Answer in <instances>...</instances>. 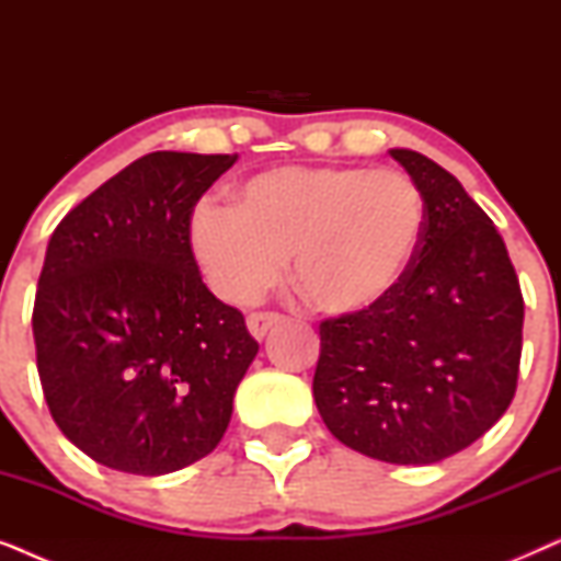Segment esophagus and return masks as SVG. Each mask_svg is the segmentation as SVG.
<instances>
[{
  "mask_svg": "<svg viewBox=\"0 0 561 561\" xmlns=\"http://www.w3.org/2000/svg\"><path fill=\"white\" fill-rule=\"evenodd\" d=\"M280 321H283L280 313L255 311V313H250V317H248V329H250V334L255 336V340H263V336L271 332L275 324H280Z\"/></svg>",
  "mask_w": 561,
  "mask_h": 561,
  "instance_id": "1",
  "label": "esophagus"
}]
</instances>
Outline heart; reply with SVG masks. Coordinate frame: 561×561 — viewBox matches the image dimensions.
I'll return each mask as SVG.
<instances>
[{
	"mask_svg": "<svg viewBox=\"0 0 561 561\" xmlns=\"http://www.w3.org/2000/svg\"><path fill=\"white\" fill-rule=\"evenodd\" d=\"M426 232L411 175L365 165H283L252 175L232 206L202 202L188 244L214 294L250 304L290 280L327 317L370 311L401 286Z\"/></svg>",
	"mask_w": 561,
	"mask_h": 561,
	"instance_id": "b5f03b06",
	"label": "heart"
}]
</instances>
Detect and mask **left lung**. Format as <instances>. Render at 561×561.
<instances>
[{"label": "left lung", "instance_id": "8db88e82", "mask_svg": "<svg viewBox=\"0 0 561 561\" xmlns=\"http://www.w3.org/2000/svg\"><path fill=\"white\" fill-rule=\"evenodd\" d=\"M390 156L424 191V242L386 301L321 321L313 401L359 455L434 465L478 442L516 396L524 296L462 183L416 150Z\"/></svg>", "mask_w": 561, "mask_h": 561}]
</instances>
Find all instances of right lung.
<instances>
[{
    "instance_id": "add662e5",
    "label": "right lung",
    "mask_w": 561,
    "mask_h": 561,
    "mask_svg": "<svg viewBox=\"0 0 561 561\" xmlns=\"http://www.w3.org/2000/svg\"><path fill=\"white\" fill-rule=\"evenodd\" d=\"M234 160L150 152L50 237L33 309L37 373L53 421L99 465L168 474L227 432L257 342L204 286L188 221Z\"/></svg>"
}]
</instances>
